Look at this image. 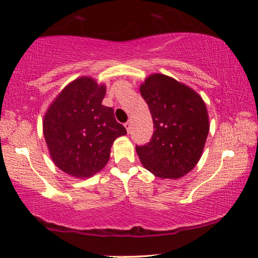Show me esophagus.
<instances>
[{
  "mask_svg": "<svg viewBox=\"0 0 258 258\" xmlns=\"http://www.w3.org/2000/svg\"><path fill=\"white\" fill-rule=\"evenodd\" d=\"M124 125H125V127H126V130H127V132L130 133V130H131V122H130V121H126Z\"/></svg>",
  "mask_w": 258,
  "mask_h": 258,
  "instance_id": "esophagus-1",
  "label": "esophagus"
}]
</instances>
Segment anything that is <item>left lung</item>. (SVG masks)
<instances>
[{"mask_svg": "<svg viewBox=\"0 0 258 258\" xmlns=\"http://www.w3.org/2000/svg\"><path fill=\"white\" fill-rule=\"evenodd\" d=\"M150 107L154 132L136 146L145 168L162 179H179L200 160L209 132L208 112L199 94L165 75L155 74L140 86Z\"/></svg>", "mask_w": 258, "mask_h": 258, "instance_id": "1", "label": "left lung"}]
</instances>
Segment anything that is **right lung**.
Here are the masks:
<instances>
[{"label": "right lung", "instance_id": "right-lung-1", "mask_svg": "<svg viewBox=\"0 0 258 258\" xmlns=\"http://www.w3.org/2000/svg\"><path fill=\"white\" fill-rule=\"evenodd\" d=\"M105 92L92 78H78L46 111L43 131L50 155L72 176L89 177L103 169L113 141L127 133L115 120L113 108L101 105Z\"/></svg>", "mask_w": 258, "mask_h": 258}]
</instances>
